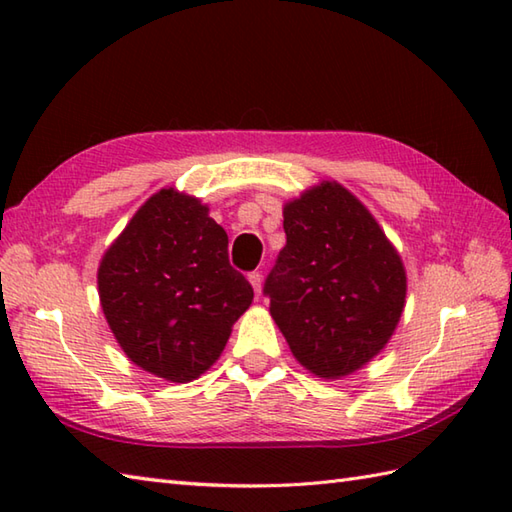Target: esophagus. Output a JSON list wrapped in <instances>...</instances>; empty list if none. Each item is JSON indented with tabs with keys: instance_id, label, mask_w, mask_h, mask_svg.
I'll return each instance as SVG.
<instances>
[{
	"instance_id": "34e87169",
	"label": "esophagus",
	"mask_w": 512,
	"mask_h": 512,
	"mask_svg": "<svg viewBox=\"0 0 512 512\" xmlns=\"http://www.w3.org/2000/svg\"><path fill=\"white\" fill-rule=\"evenodd\" d=\"M248 281H250V286H253L255 295L259 297V292H262V275H259L257 270H255V273H250V275H248Z\"/></svg>"
}]
</instances>
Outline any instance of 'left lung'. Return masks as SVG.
<instances>
[{
	"label": "left lung",
	"instance_id": "8db88e82",
	"mask_svg": "<svg viewBox=\"0 0 512 512\" xmlns=\"http://www.w3.org/2000/svg\"><path fill=\"white\" fill-rule=\"evenodd\" d=\"M286 246L264 292L270 317L310 374L336 380L385 350L405 310L407 273L367 206L336 180L284 204Z\"/></svg>",
	"mask_w": 512,
	"mask_h": 512
}]
</instances>
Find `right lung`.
<instances>
[{
    "label": "right lung",
    "instance_id": "obj_1",
    "mask_svg": "<svg viewBox=\"0 0 512 512\" xmlns=\"http://www.w3.org/2000/svg\"><path fill=\"white\" fill-rule=\"evenodd\" d=\"M99 297L125 356L169 383H191L224 352L253 288L228 264L209 204L176 187L140 206L99 264Z\"/></svg>",
    "mask_w": 512,
    "mask_h": 512
}]
</instances>
